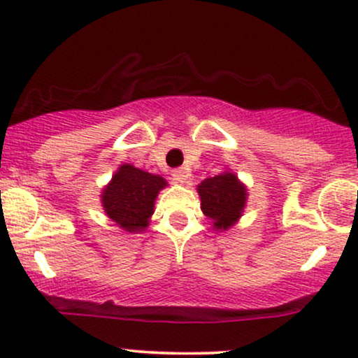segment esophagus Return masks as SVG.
I'll list each match as a JSON object with an SVG mask.
<instances>
[{
    "label": "esophagus",
    "instance_id": "34e87169",
    "mask_svg": "<svg viewBox=\"0 0 358 358\" xmlns=\"http://www.w3.org/2000/svg\"><path fill=\"white\" fill-rule=\"evenodd\" d=\"M171 176H173V182L175 183H187L188 176H190V173H188L187 168H175L173 171H171Z\"/></svg>",
    "mask_w": 358,
    "mask_h": 358
}]
</instances>
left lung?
Wrapping results in <instances>:
<instances>
[{"instance_id":"left-lung-1","label":"left lung","mask_w":358,"mask_h":358,"mask_svg":"<svg viewBox=\"0 0 358 358\" xmlns=\"http://www.w3.org/2000/svg\"><path fill=\"white\" fill-rule=\"evenodd\" d=\"M200 208L212 222V229L225 232L239 222L248 202V187L231 170L199 183Z\"/></svg>"}]
</instances>
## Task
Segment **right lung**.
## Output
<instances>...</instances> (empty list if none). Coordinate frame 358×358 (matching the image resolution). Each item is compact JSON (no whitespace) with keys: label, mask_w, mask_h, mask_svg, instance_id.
<instances>
[{"label":"right lung","mask_w":358,"mask_h":358,"mask_svg":"<svg viewBox=\"0 0 358 358\" xmlns=\"http://www.w3.org/2000/svg\"><path fill=\"white\" fill-rule=\"evenodd\" d=\"M166 185L163 176L148 173L124 163L102 188V208L122 231L129 234L143 232L146 231L151 215L155 213L156 196Z\"/></svg>","instance_id":"1"}]
</instances>
